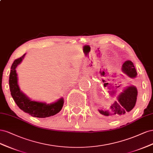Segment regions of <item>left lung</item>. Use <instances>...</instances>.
<instances>
[{"instance_id":"left-lung-1","label":"left lung","mask_w":153,"mask_h":153,"mask_svg":"<svg viewBox=\"0 0 153 153\" xmlns=\"http://www.w3.org/2000/svg\"><path fill=\"white\" fill-rule=\"evenodd\" d=\"M121 71L125 75L132 79L135 78L137 76L134 63L130 60H126L124 62ZM137 95V89L135 86H128L119 93L117 97V100L111 105L110 109H98V111L101 114L112 119L128 114L135 105Z\"/></svg>"}]
</instances>
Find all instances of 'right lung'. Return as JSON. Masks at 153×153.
<instances>
[{
	"instance_id": "obj_1",
	"label": "right lung",
	"mask_w": 153,
	"mask_h": 153,
	"mask_svg": "<svg viewBox=\"0 0 153 153\" xmlns=\"http://www.w3.org/2000/svg\"><path fill=\"white\" fill-rule=\"evenodd\" d=\"M26 54L14 61L11 68L9 84L10 87L11 95L13 100L20 109L23 112L36 117L44 118L56 114L60 112L63 105V98H60L57 101L51 103L32 100L19 88L18 81V74L16 68L23 60Z\"/></svg>"
}]
</instances>
